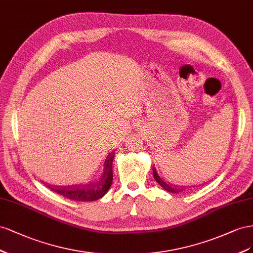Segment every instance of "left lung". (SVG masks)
Masks as SVG:
<instances>
[{
  "instance_id": "1",
  "label": "left lung",
  "mask_w": 253,
  "mask_h": 253,
  "mask_svg": "<svg viewBox=\"0 0 253 253\" xmlns=\"http://www.w3.org/2000/svg\"><path fill=\"white\" fill-rule=\"evenodd\" d=\"M153 174H154V178H155V180L156 181L160 184L163 189L167 191V192H169V193H175V194H177V193H179V192H181L182 190H181V187L180 186H178V185H174V184H170V183H167L164 181V180H162L161 178H160V176L158 175V172H157V169H155V168H153Z\"/></svg>"
}]
</instances>
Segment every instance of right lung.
I'll use <instances>...</instances> for the list:
<instances>
[{"instance_id": "add662e5", "label": "right lung", "mask_w": 253, "mask_h": 253, "mask_svg": "<svg viewBox=\"0 0 253 253\" xmlns=\"http://www.w3.org/2000/svg\"><path fill=\"white\" fill-rule=\"evenodd\" d=\"M114 154L111 153L104 162L102 175L95 183L86 185H72V186H50L47 185L50 191L58 193L71 200L75 201H93L102 198L110 189L113 179L112 161Z\"/></svg>"}]
</instances>
